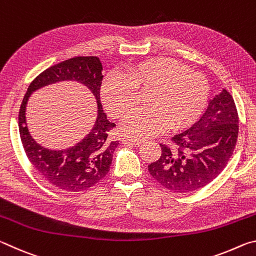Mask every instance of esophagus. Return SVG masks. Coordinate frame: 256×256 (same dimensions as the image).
<instances>
[{
    "label": "esophagus",
    "instance_id": "obj_1",
    "mask_svg": "<svg viewBox=\"0 0 256 256\" xmlns=\"http://www.w3.org/2000/svg\"><path fill=\"white\" fill-rule=\"evenodd\" d=\"M123 142L125 144H134V146H140L141 144H144V140L142 138H124Z\"/></svg>",
    "mask_w": 256,
    "mask_h": 256
}]
</instances>
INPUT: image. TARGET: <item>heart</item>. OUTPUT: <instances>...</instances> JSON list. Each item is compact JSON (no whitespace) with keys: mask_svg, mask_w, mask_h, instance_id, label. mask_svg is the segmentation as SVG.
I'll use <instances>...</instances> for the list:
<instances>
[{"mask_svg":"<svg viewBox=\"0 0 256 256\" xmlns=\"http://www.w3.org/2000/svg\"><path fill=\"white\" fill-rule=\"evenodd\" d=\"M146 97L148 108L134 112L122 125L124 134L146 138L164 131L190 126L200 118L209 99V84L204 76L192 72L185 64L172 58L144 60L126 70V78L108 74L102 84V100L115 118L128 116Z\"/></svg>","mask_w":256,"mask_h":256,"instance_id":"1","label":"heart"}]
</instances>
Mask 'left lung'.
<instances>
[{"instance_id":"8db88e82","label":"left lung","mask_w":256,"mask_h":256,"mask_svg":"<svg viewBox=\"0 0 256 256\" xmlns=\"http://www.w3.org/2000/svg\"><path fill=\"white\" fill-rule=\"evenodd\" d=\"M238 120L235 102L224 89L210 100L196 124L172 138L174 146L160 144L162 156L148 166L150 175L175 193L204 188L218 177L232 156Z\"/></svg>"}]
</instances>
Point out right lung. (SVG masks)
Masks as SVG:
<instances>
[{
    "label": "right lung",
    "instance_id": "1",
    "mask_svg": "<svg viewBox=\"0 0 256 256\" xmlns=\"http://www.w3.org/2000/svg\"><path fill=\"white\" fill-rule=\"evenodd\" d=\"M102 66L97 56H76L46 68L28 86L19 110V132L24 152L40 174L52 185L68 192L88 190L110 172L112 154L118 141L108 136L114 123L107 120L100 102ZM71 80L88 86L98 100V120L90 133L71 148L63 150H46L30 136L25 122V106L34 91L55 82Z\"/></svg>",
    "mask_w": 256,
    "mask_h": 256
}]
</instances>
